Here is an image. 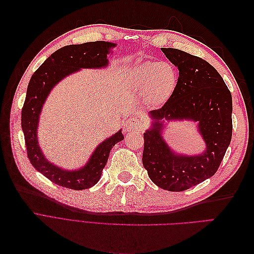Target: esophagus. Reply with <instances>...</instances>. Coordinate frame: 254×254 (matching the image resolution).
<instances>
[{
	"label": "esophagus",
	"instance_id": "34e87169",
	"mask_svg": "<svg viewBox=\"0 0 254 254\" xmlns=\"http://www.w3.org/2000/svg\"><path fill=\"white\" fill-rule=\"evenodd\" d=\"M124 128L127 131H141L144 128V124L137 117H131L126 120Z\"/></svg>",
	"mask_w": 254,
	"mask_h": 254
}]
</instances>
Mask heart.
<instances>
[{"label": "heart", "mask_w": 254, "mask_h": 254, "mask_svg": "<svg viewBox=\"0 0 254 254\" xmlns=\"http://www.w3.org/2000/svg\"><path fill=\"white\" fill-rule=\"evenodd\" d=\"M137 90L146 93L152 104H161L170 97L177 83L175 68L168 64L144 63L133 73Z\"/></svg>", "instance_id": "b5f03b06"}]
</instances>
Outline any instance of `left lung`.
Here are the masks:
<instances>
[{"label":"left lung","mask_w":254,"mask_h":254,"mask_svg":"<svg viewBox=\"0 0 254 254\" xmlns=\"http://www.w3.org/2000/svg\"><path fill=\"white\" fill-rule=\"evenodd\" d=\"M179 70L167 102L150 111L153 123L144 133L143 165L161 189L182 191L217 172L232 137V95L219 73L207 61L177 49H161ZM193 119L207 143V150L193 157L173 153L159 134L160 120Z\"/></svg>","instance_id":"1"}]
</instances>
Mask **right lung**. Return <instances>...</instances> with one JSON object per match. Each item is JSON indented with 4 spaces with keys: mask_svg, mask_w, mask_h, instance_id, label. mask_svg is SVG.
<instances>
[{
    "mask_svg": "<svg viewBox=\"0 0 254 254\" xmlns=\"http://www.w3.org/2000/svg\"><path fill=\"white\" fill-rule=\"evenodd\" d=\"M111 47H115V44L105 41L66 45L53 53L29 80L21 112V126L27 157L38 172L60 187L76 190L93 187L101 178L111 148L124 136L122 131H119L99 144L87 165L81 170L64 171L47 161L38 145L37 126L42 105L51 89L66 75L81 67H103L108 64L107 54Z\"/></svg>",
    "mask_w": 254,
    "mask_h": 254,
    "instance_id": "add662e5",
    "label": "right lung"
}]
</instances>
